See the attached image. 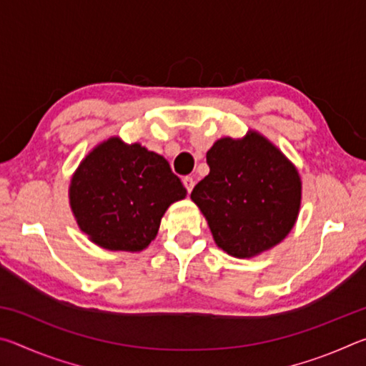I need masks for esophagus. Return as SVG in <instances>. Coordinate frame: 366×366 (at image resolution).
Listing matches in <instances>:
<instances>
[{
    "mask_svg": "<svg viewBox=\"0 0 366 366\" xmlns=\"http://www.w3.org/2000/svg\"><path fill=\"white\" fill-rule=\"evenodd\" d=\"M182 182H184V185H185V189H187V192H189V194H190L192 189H194V185H195L194 177H190V176L184 177V179H182Z\"/></svg>",
    "mask_w": 366,
    "mask_h": 366,
    "instance_id": "obj_1",
    "label": "esophagus"
}]
</instances>
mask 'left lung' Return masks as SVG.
I'll list each match as a JSON object with an SVG mask.
<instances>
[{
	"instance_id": "obj_1",
	"label": "left lung",
	"mask_w": 366,
	"mask_h": 366,
	"mask_svg": "<svg viewBox=\"0 0 366 366\" xmlns=\"http://www.w3.org/2000/svg\"><path fill=\"white\" fill-rule=\"evenodd\" d=\"M209 172L190 198L205 216L214 244L235 258H253L281 244L302 205L299 169L272 142L249 129L207 152Z\"/></svg>"
}]
</instances>
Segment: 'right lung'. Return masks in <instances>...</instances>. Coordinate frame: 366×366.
Listing matches in <instances>:
<instances>
[{
  "mask_svg": "<svg viewBox=\"0 0 366 366\" xmlns=\"http://www.w3.org/2000/svg\"><path fill=\"white\" fill-rule=\"evenodd\" d=\"M187 190L161 154L109 137L92 148L74 171L69 205L80 231L107 250L142 252L161 218Z\"/></svg>",
  "mask_w": 366,
  "mask_h": 366,
  "instance_id": "right-lung-1",
  "label": "right lung"
}]
</instances>
